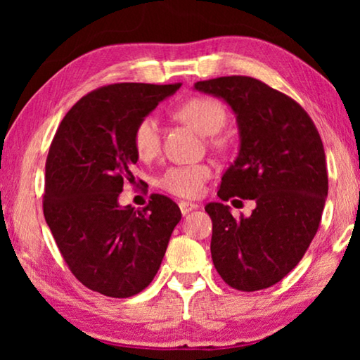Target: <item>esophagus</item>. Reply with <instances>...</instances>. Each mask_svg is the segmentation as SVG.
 <instances>
[{"label": "esophagus", "instance_id": "obj_1", "mask_svg": "<svg viewBox=\"0 0 360 360\" xmlns=\"http://www.w3.org/2000/svg\"><path fill=\"white\" fill-rule=\"evenodd\" d=\"M179 206H180L181 214H188L190 211H193V210L198 208V205H196V203H190V201H180Z\"/></svg>", "mask_w": 360, "mask_h": 360}]
</instances>
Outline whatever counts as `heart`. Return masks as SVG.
I'll return each mask as SVG.
<instances>
[{
    "label": "heart",
    "mask_w": 360,
    "mask_h": 360,
    "mask_svg": "<svg viewBox=\"0 0 360 360\" xmlns=\"http://www.w3.org/2000/svg\"><path fill=\"white\" fill-rule=\"evenodd\" d=\"M175 116L198 131L201 136H213L219 132L228 120L223 103L208 95L191 96L185 100L175 110ZM132 146L139 159H154L160 147V129L155 117L144 116L137 121L132 132ZM211 176L213 169L206 164L175 165L164 172L159 179V186L180 198H198Z\"/></svg>",
    "instance_id": "obj_1"
}]
</instances>
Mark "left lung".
<instances>
[{
  "label": "left lung",
  "mask_w": 360,
  "mask_h": 360,
  "mask_svg": "<svg viewBox=\"0 0 360 360\" xmlns=\"http://www.w3.org/2000/svg\"><path fill=\"white\" fill-rule=\"evenodd\" d=\"M238 115L240 149L221 179L218 196L255 200L249 218L208 203L211 257L221 278L240 292L280 282L297 267L318 233L328 196V170L319 132L293 98L252 77L196 82Z\"/></svg>",
  "instance_id": "left-lung-1"
}]
</instances>
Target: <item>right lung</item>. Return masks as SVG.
<instances>
[{
	"label": "right lung",
	"instance_id": "1",
	"mask_svg": "<svg viewBox=\"0 0 360 360\" xmlns=\"http://www.w3.org/2000/svg\"><path fill=\"white\" fill-rule=\"evenodd\" d=\"M181 83H112L78 100L49 147L42 208L63 260L86 288L112 298L141 293L159 270L181 218L169 196L121 208L117 196L134 181L137 121Z\"/></svg>",
	"mask_w": 360,
	"mask_h": 360
}]
</instances>
